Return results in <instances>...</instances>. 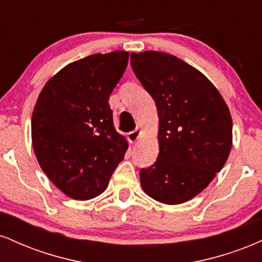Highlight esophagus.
<instances>
[{
    "label": "esophagus",
    "instance_id": "34e87169",
    "mask_svg": "<svg viewBox=\"0 0 262 262\" xmlns=\"http://www.w3.org/2000/svg\"><path fill=\"white\" fill-rule=\"evenodd\" d=\"M140 137H141V128L138 127L135 130L130 132V133L128 134V140L130 141V143H135V141L139 139Z\"/></svg>",
    "mask_w": 262,
    "mask_h": 262
}]
</instances>
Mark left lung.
Wrapping results in <instances>:
<instances>
[{
    "label": "left lung",
    "instance_id": "1",
    "mask_svg": "<svg viewBox=\"0 0 262 262\" xmlns=\"http://www.w3.org/2000/svg\"><path fill=\"white\" fill-rule=\"evenodd\" d=\"M130 65L159 116L160 149L155 164L140 170L141 187L158 202H187L227 162L233 144L229 108L201 71L171 54L132 53Z\"/></svg>",
    "mask_w": 262,
    "mask_h": 262
}]
</instances>
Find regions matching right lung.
<instances>
[{"label":"right lung","instance_id":"obj_1","mask_svg":"<svg viewBox=\"0 0 262 262\" xmlns=\"http://www.w3.org/2000/svg\"><path fill=\"white\" fill-rule=\"evenodd\" d=\"M128 59L122 50L86 56L62 68L39 93L32 116L34 154L48 179L73 200L104 192L128 149L108 103Z\"/></svg>","mask_w":262,"mask_h":262}]
</instances>
